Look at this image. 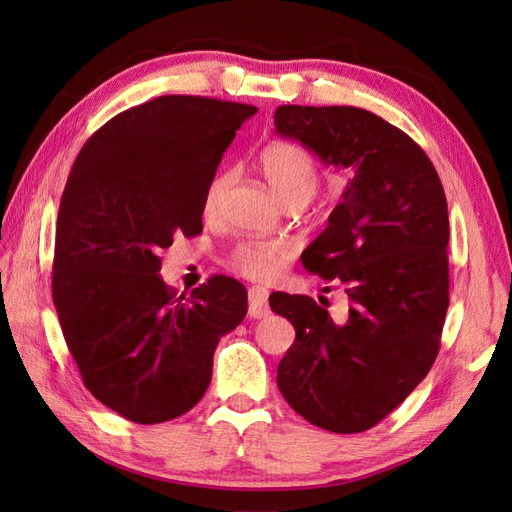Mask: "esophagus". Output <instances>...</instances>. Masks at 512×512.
I'll list each match as a JSON object with an SVG mask.
<instances>
[{
	"label": "esophagus",
	"instance_id": "34e87169",
	"mask_svg": "<svg viewBox=\"0 0 512 512\" xmlns=\"http://www.w3.org/2000/svg\"><path fill=\"white\" fill-rule=\"evenodd\" d=\"M247 301H250V307H247V314H250V318L269 316V292H267V288L252 286L250 292H247Z\"/></svg>",
	"mask_w": 512,
	"mask_h": 512
}]
</instances>
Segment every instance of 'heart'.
I'll return each mask as SVG.
<instances>
[{"label": "heart", "instance_id": "b5f03b06", "mask_svg": "<svg viewBox=\"0 0 512 512\" xmlns=\"http://www.w3.org/2000/svg\"><path fill=\"white\" fill-rule=\"evenodd\" d=\"M260 170L269 188L282 200V205L307 203L318 190L320 175L316 162L305 149L292 143L269 145L260 156ZM230 183L228 173L215 175L205 190V211L213 213L220 207ZM286 258V247L273 241L247 239L237 243L230 252V265L250 280H271Z\"/></svg>", "mask_w": 512, "mask_h": 512}]
</instances>
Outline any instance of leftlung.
Masks as SVG:
<instances>
[{
  "label": "left lung",
  "instance_id": "8db88e82",
  "mask_svg": "<svg viewBox=\"0 0 512 512\" xmlns=\"http://www.w3.org/2000/svg\"><path fill=\"white\" fill-rule=\"evenodd\" d=\"M275 132L299 141L350 181L320 237L301 256L309 273L344 286L346 318L303 294L269 305L294 327L277 386L305 421L359 433L391 414L436 361L448 309V209L427 153L389 121L356 106L275 111Z\"/></svg>",
  "mask_w": 512,
  "mask_h": 512
}]
</instances>
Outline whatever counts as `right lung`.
<instances>
[{"label": "right lung", "mask_w": 512, "mask_h": 512, "mask_svg": "<svg viewBox=\"0 0 512 512\" xmlns=\"http://www.w3.org/2000/svg\"><path fill=\"white\" fill-rule=\"evenodd\" d=\"M258 108L160 96L91 134L61 194L53 303L83 384L106 408L153 425L194 408L220 337L247 314V290L215 275L177 299L160 252L203 230L205 190Z\"/></svg>", "instance_id": "1"}]
</instances>
